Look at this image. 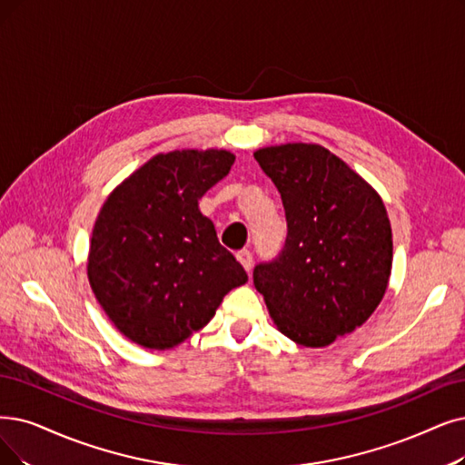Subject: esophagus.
Returning <instances> with one entry per match:
<instances>
[{
  "label": "esophagus",
  "mask_w": 465,
  "mask_h": 465,
  "mask_svg": "<svg viewBox=\"0 0 465 465\" xmlns=\"http://www.w3.org/2000/svg\"><path fill=\"white\" fill-rule=\"evenodd\" d=\"M236 259H238L240 263H242V267H244L248 272L252 271V265H253V255H252V252H250V250H242V252H238Z\"/></svg>",
  "instance_id": "esophagus-1"
}]
</instances>
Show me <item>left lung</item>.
<instances>
[{
	"label": "left lung",
	"instance_id": "1",
	"mask_svg": "<svg viewBox=\"0 0 465 465\" xmlns=\"http://www.w3.org/2000/svg\"><path fill=\"white\" fill-rule=\"evenodd\" d=\"M257 163L281 193L288 236L253 269L271 319L292 341L326 347L362 326L387 290L391 223L380 194L321 144L259 148Z\"/></svg>",
	"mask_w": 465,
	"mask_h": 465
}]
</instances>
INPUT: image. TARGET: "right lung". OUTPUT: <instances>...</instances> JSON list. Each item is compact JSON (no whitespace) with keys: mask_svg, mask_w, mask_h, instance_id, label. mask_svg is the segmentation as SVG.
I'll return each instance as SVG.
<instances>
[{"mask_svg":"<svg viewBox=\"0 0 465 465\" xmlns=\"http://www.w3.org/2000/svg\"><path fill=\"white\" fill-rule=\"evenodd\" d=\"M229 151L156 154L103 203L87 276L108 319L148 349H172L206 326L248 282L198 200L231 172Z\"/></svg>","mask_w":465,"mask_h":465,"instance_id":"obj_1","label":"right lung"}]
</instances>
